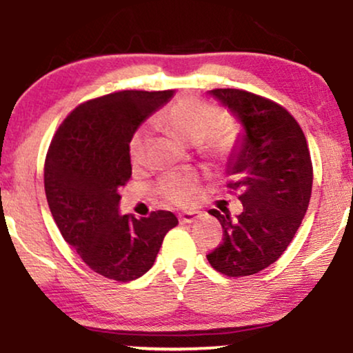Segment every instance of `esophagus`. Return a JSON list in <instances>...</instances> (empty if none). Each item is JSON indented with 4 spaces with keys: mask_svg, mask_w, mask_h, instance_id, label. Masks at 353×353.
<instances>
[{
    "mask_svg": "<svg viewBox=\"0 0 353 353\" xmlns=\"http://www.w3.org/2000/svg\"><path fill=\"white\" fill-rule=\"evenodd\" d=\"M199 217H201L199 212H196V210H189V212L181 214L179 221L182 222V224H192V222H196Z\"/></svg>",
    "mask_w": 353,
    "mask_h": 353,
    "instance_id": "obj_1",
    "label": "esophagus"
}]
</instances>
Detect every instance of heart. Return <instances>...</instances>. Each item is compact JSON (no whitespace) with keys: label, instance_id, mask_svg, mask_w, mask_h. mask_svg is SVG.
Returning a JSON list of instances; mask_svg holds the SVG:
<instances>
[{"label":"heart","instance_id":"1","mask_svg":"<svg viewBox=\"0 0 353 353\" xmlns=\"http://www.w3.org/2000/svg\"><path fill=\"white\" fill-rule=\"evenodd\" d=\"M217 109L197 98H181L154 117L157 129L168 131L188 144H201L210 156H224L232 148L236 131L230 124H217ZM151 132L141 128L129 141V159L134 168L145 163ZM157 194L172 205H189L197 196V176L192 172H169L157 182Z\"/></svg>","mask_w":353,"mask_h":353}]
</instances>
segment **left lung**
Returning <instances> with one entry per match:
<instances>
[{"label": "left lung", "instance_id": "1", "mask_svg": "<svg viewBox=\"0 0 353 353\" xmlns=\"http://www.w3.org/2000/svg\"><path fill=\"white\" fill-rule=\"evenodd\" d=\"M209 96L241 124L225 172L242 212L209 210L224 239L208 261L229 277L252 275L274 264L301 228L314 179L309 145L297 121L272 101L241 89H212Z\"/></svg>", "mask_w": 353, "mask_h": 353}]
</instances>
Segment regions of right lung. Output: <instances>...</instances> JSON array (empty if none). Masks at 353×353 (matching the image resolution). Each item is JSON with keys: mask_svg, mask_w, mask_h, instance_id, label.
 Returning <instances> with one entry per match:
<instances>
[{"mask_svg": "<svg viewBox=\"0 0 353 353\" xmlns=\"http://www.w3.org/2000/svg\"><path fill=\"white\" fill-rule=\"evenodd\" d=\"M172 91H119L71 112L51 141L44 190L61 236L94 272L129 282L154 265L164 236L179 224L169 210L119 214L132 172L129 141Z\"/></svg>", "mask_w": 353, "mask_h": 353, "instance_id": "obj_1", "label": "right lung"}]
</instances>
